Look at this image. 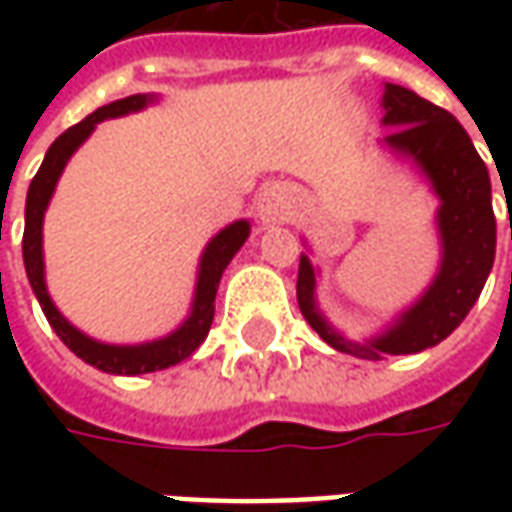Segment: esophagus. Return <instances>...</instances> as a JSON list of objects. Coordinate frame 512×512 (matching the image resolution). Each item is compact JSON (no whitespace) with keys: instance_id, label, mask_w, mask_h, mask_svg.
Here are the masks:
<instances>
[{"instance_id":"1","label":"esophagus","mask_w":512,"mask_h":512,"mask_svg":"<svg viewBox=\"0 0 512 512\" xmlns=\"http://www.w3.org/2000/svg\"><path fill=\"white\" fill-rule=\"evenodd\" d=\"M257 219L263 224H279L290 219L288 191L282 189L279 183H271V186L260 191V197H257Z\"/></svg>"}]
</instances>
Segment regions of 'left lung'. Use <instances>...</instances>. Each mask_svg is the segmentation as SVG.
Listing matches in <instances>:
<instances>
[{
	"label": "left lung",
	"instance_id": "1",
	"mask_svg": "<svg viewBox=\"0 0 512 512\" xmlns=\"http://www.w3.org/2000/svg\"><path fill=\"white\" fill-rule=\"evenodd\" d=\"M381 109V123L392 131L378 139V145L397 161H406L439 200L436 233L441 252L439 268L428 288L419 293V299L397 312L381 332L365 340L345 337L323 315L315 296L318 268L312 266L310 252L301 255L296 299L304 321L334 351L359 359L419 354L450 337L469 315L474 301L480 299L496 255L491 178L461 123L447 109L389 82L384 84Z\"/></svg>",
	"mask_w": 512,
	"mask_h": 512
}]
</instances>
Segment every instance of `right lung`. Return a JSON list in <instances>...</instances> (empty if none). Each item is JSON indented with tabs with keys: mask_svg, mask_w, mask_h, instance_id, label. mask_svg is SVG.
Wrapping results in <instances>:
<instances>
[{
	"mask_svg": "<svg viewBox=\"0 0 512 512\" xmlns=\"http://www.w3.org/2000/svg\"><path fill=\"white\" fill-rule=\"evenodd\" d=\"M156 93H136L120 101L95 109L93 115H87L82 123L71 126L65 134L54 139V145L46 150V158L40 164L38 175L32 178L27 191V208H24V268H27L29 285L32 293L38 296L40 310L51 323V329L57 332L62 343L71 348L73 354L84 359L87 365H93L101 373H112V376H142V373H156V370H167V367L178 365L183 359H189L202 340L208 337L213 323V307H216V290H219V279H222L224 268L230 266L235 252L246 244V238L252 233V224L246 219L227 224L224 230L213 235L205 244L200 255V266H197V282H194V299H191L189 315L183 318L178 329H172L158 340H147V343L134 345H115L101 343L82 329H76L51 301L49 288H46V263H43V219L49 211V202L57 189L62 169L68 167L71 156L79 147L87 142V136L93 134L98 123L112 120V117H126L131 112H142L150 104H156Z\"/></svg>",
	"mask_w": 512,
	"mask_h": 512,
	"instance_id": "add662e5",
	"label": "right lung"
}]
</instances>
